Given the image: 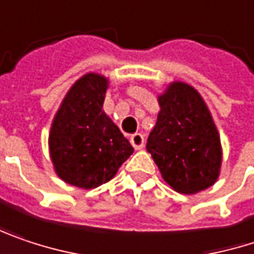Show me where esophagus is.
Masks as SVG:
<instances>
[{
	"mask_svg": "<svg viewBox=\"0 0 254 254\" xmlns=\"http://www.w3.org/2000/svg\"><path fill=\"white\" fill-rule=\"evenodd\" d=\"M130 144L133 145L135 150H141V148L144 147V144H145L144 135H142V133H133V135L130 136Z\"/></svg>",
	"mask_w": 254,
	"mask_h": 254,
	"instance_id": "1",
	"label": "esophagus"
}]
</instances>
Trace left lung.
Segmentation results:
<instances>
[{"label": "left lung", "mask_w": 254, "mask_h": 254, "mask_svg": "<svg viewBox=\"0 0 254 254\" xmlns=\"http://www.w3.org/2000/svg\"><path fill=\"white\" fill-rule=\"evenodd\" d=\"M160 113L147 151L163 179L180 193H197L219 174L222 151L212 116L193 87L173 82L158 96Z\"/></svg>", "instance_id": "left-lung-1"}]
</instances>
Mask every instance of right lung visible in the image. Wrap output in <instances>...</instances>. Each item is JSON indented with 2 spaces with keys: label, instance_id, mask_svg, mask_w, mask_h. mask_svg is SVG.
<instances>
[{
  "label": "right lung",
  "instance_id": "add662e5",
  "mask_svg": "<svg viewBox=\"0 0 254 254\" xmlns=\"http://www.w3.org/2000/svg\"><path fill=\"white\" fill-rule=\"evenodd\" d=\"M107 80L85 74L59 107L49 133L51 158L59 177L77 188L109 182L133 152L124 133L103 112Z\"/></svg>",
  "mask_w": 254,
  "mask_h": 254
}]
</instances>
